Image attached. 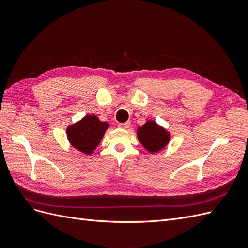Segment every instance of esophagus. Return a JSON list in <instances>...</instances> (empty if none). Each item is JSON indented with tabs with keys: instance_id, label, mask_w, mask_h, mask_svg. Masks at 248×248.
Returning a JSON list of instances; mask_svg holds the SVG:
<instances>
[{
	"instance_id": "34e87169",
	"label": "esophagus",
	"mask_w": 248,
	"mask_h": 248,
	"mask_svg": "<svg viewBox=\"0 0 248 248\" xmlns=\"http://www.w3.org/2000/svg\"><path fill=\"white\" fill-rule=\"evenodd\" d=\"M119 128H122V129H128L130 127V122H125V123H120L119 125Z\"/></svg>"
}]
</instances>
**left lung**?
<instances>
[{
	"label": "left lung",
	"mask_w": 248,
	"mask_h": 248,
	"mask_svg": "<svg viewBox=\"0 0 248 248\" xmlns=\"http://www.w3.org/2000/svg\"><path fill=\"white\" fill-rule=\"evenodd\" d=\"M137 136L140 144L152 154L166 148L170 140V133L152 120L139 127Z\"/></svg>",
	"instance_id": "left-lung-1"
}]
</instances>
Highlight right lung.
<instances>
[{"label":"right lung","instance_id":"obj_1","mask_svg":"<svg viewBox=\"0 0 248 248\" xmlns=\"http://www.w3.org/2000/svg\"><path fill=\"white\" fill-rule=\"evenodd\" d=\"M108 126V122H101L96 116L88 115L67 127V138L73 148L90 155L99 145Z\"/></svg>","mask_w":248,"mask_h":248}]
</instances>
